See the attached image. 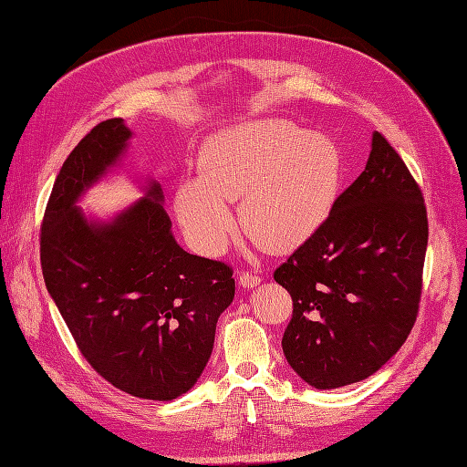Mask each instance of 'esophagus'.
<instances>
[{
	"label": "esophagus",
	"mask_w": 467,
	"mask_h": 467,
	"mask_svg": "<svg viewBox=\"0 0 467 467\" xmlns=\"http://www.w3.org/2000/svg\"><path fill=\"white\" fill-rule=\"evenodd\" d=\"M237 282H239V285H244V287H254L256 284H261L263 282V278L259 276V275H253V272H239V276H237Z\"/></svg>",
	"instance_id": "34e87169"
}]
</instances>
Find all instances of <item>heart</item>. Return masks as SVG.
I'll list each match as a JSON object with an SVG mask.
<instances>
[{"instance_id": "b5f03b06", "label": "heart", "mask_w": 467, "mask_h": 467, "mask_svg": "<svg viewBox=\"0 0 467 467\" xmlns=\"http://www.w3.org/2000/svg\"><path fill=\"white\" fill-rule=\"evenodd\" d=\"M202 178L185 180L175 213L189 244L204 254L226 247L235 226L230 201L241 199V223L268 249L285 251L323 226L342 183L337 144L287 119H261L208 139Z\"/></svg>"}]
</instances>
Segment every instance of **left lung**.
Listing matches in <instances>:
<instances>
[{"label":"left lung","mask_w":467,"mask_h":467,"mask_svg":"<svg viewBox=\"0 0 467 467\" xmlns=\"http://www.w3.org/2000/svg\"><path fill=\"white\" fill-rule=\"evenodd\" d=\"M429 239L423 192L379 131L359 178L275 272L294 301L282 349L318 390L377 373L420 311Z\"/></svg>","instance_id":"obj_1"}]
</instances>
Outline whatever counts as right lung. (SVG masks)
<instances>
[{"label": "right lung", "instance_id": "obj_1", "mask_svg": "<svg viewBox=\"0 0 467 467\" xmlns=\"http://www.w3.org/2000/svg\"><path fill=\"white\" fill-rule=\"evenodd\" d=\"M131 135L121 118L106 119L71 150L44 213L40 263L47 294L94 371L127 394L168 401L204 371L235 282L228 265L178 245L156 182L109 222L77 206L118 166Z\"/></svg>", "mask_w": 467, "mask_h": 467}]
</instances>
